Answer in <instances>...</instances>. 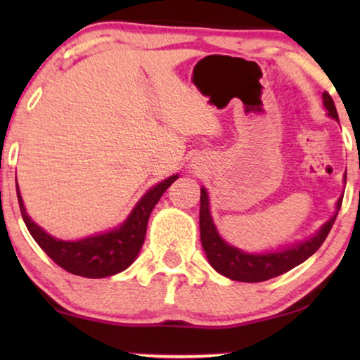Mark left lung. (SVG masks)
<instances>
[{"mask_svg":"<svg viewBox=\"0 0 360 360\" xmlns=\"http://www.w3.org/2000/svg\"><path fill=\"white\" fill-rule=\"evenodd\" d=\"M323 101L328 110V115L334 117V120H338L336 106H334L333 98L328 91L323 93ZM200 201L201 245H203L210 264L213 265L216 272L224 275V277L236 280V282L248 283L265 282V280L269 278L278 277V275L288 272V270H292L293 267H297V265L304 262L309 255H313L319 248H321V244L324 243V239L328 238L329 231H331L338 216V213L334 214L311 239L293 245V248H290L287 250H280V252L270 254H245L243 250L226 244L224 240L219 238L218 231H216L213 224V219H211L208 208V195H206L205 188H201ZM341 205L342 198H339L338 211L341 210Z\"/></svg>","mask_w":360,"mask_h":360,"instance_id":"8db88e82","label":"left lung"}]
</instances>
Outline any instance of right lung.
<instances>
[{"instance_id": "add662e5", "label": "right lung", "mask_w": 360, "mask_h": 360, "mask_svg": "<svg viewBox=\"0 0 360 360\" xmlns=\"http://www.w3.org/2000/svg\"><path fill=\"white\" fill-rule=\"evenodd\" d=\"M179 179V175H172L169 179L160 181L154 188H150L142 196L136 208L132 210L126 223L110 233L93 236L75 243L68 240H58L42 231L36 223H32L26 210H24L21 195L18 191L19 208L26 228L34 240L41 245V249L67 272L88 278H103L110 275L120 274L134 262L139 250L144 244L147 221L149 216L164 195V191Z\"/></svg>"}]
</instances>
